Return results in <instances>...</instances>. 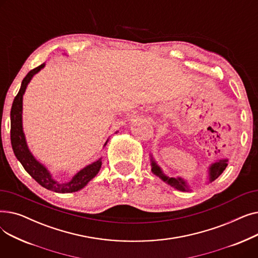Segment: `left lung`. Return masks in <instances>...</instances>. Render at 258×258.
Returning a JSON list of instances; mask_svg holds the SVG:
<instances>
[{"instance_id": "obj_1", "label": "left lung", "mask_w": 258, "mask_h": 258, "mask_svg": "<svg viewBox=\"0 0 258 258\" xmlns=\"http://www.w3.org/2000/svg\"><path fill=\"white\" fill-rule=\"evenodd\" d=\"M151 162H152V171L154 174H156L157 177H159L162 181L165 182L166 184H168L170 187H173L175 189H178L180 191H188L190 190V188H189L187 182L182 179L181 177L178 178H171L166 175L162 168L157 164V162L155 161L153 155H151ZM228 165V159H221L218 160L214 163H212L209 168H208V182L211 183L213 182L215 179H218L220 175L222 174V172L225 170V168Z\"/></svg>"}]
</instances>
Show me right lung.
Returning <instances> with one entry per match:
<instances>
[{"instance_id": "obj_1", "label": "right lung", "mask_w": 258, "mask_h": 258, "mask_svg": "<svg viewBox=\"0 0 258 258\" xmlns=\"http://www.w3.org/2000/svg\"><path fill=\"white\" fill-rule=\"evenodd\" d=\"M45 64L46 63H42L26 75V77L22 81L21 89L15 100H13L10 112V139L12 150L17 159L21 162V164L25 168V170L28 172L39 185H42L43 187L48 189V190H52L58 194L75 192L80 190V189H83L94 177H96V174L99 172L101 168V158L79 170L75 175H73L72 179H70L68 182L60 183L54 179L50 171L47 169V167L40 163V162H38L31 154L28 145H27L26 137L23 131V96L27 89V86H28V84L31 81L32 77L42 70ZM107 141L108 139L105 141L103 147L106 145Z\"/></svg>"}]
</instances>
